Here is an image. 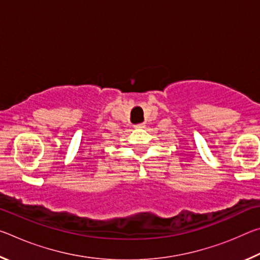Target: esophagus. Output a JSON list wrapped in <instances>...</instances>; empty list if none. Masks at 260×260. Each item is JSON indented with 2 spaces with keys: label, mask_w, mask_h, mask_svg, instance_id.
I'll return each mask as SVG.
<instances>
[{
  "label": "esophagus",
  "mask_w": 260,
  "mask_h": 260,
  "mask_svg": "<svg viewBox=\"0 0 260 260\" xmlns=\"http://www.w3.org/2000/svg\"><path fill=\"white\" fill-rule=\"evenodd\" d=\"M144 126H146V125H144L143 122H141V124H136L135 125V128H144Z\"/></svg>",
  "instance_id": "obj_1"
}]
</instances>
